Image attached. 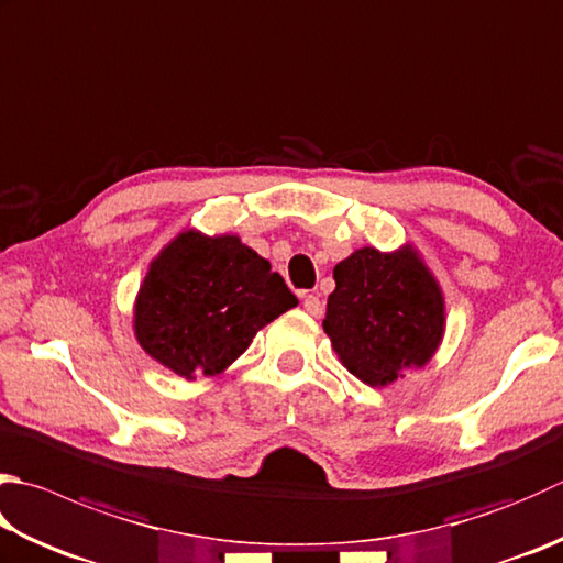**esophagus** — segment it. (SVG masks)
<instances>
[{
  "label": "esophagus",
  "instance_id": "esophagus-1",
  "mask_svg": "<svg viewBox=\"0 0 563 563\" xmlns=\"http://www.w3.org/2000/svg\"><path fill=\"white\" fill-rule=\"evenodd\" d=\"M303 309H306V313H311V316L318 318L323 313V303L316 294H303Z\"/></svg>",
  "mask_w": 563,
  "mask_h": 563
}]
</instances>
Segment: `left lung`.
I'll use <instances>...</instances> for the list:
<instances>
[{"label": "left lung", "mask_w": 563, "mask_h": 563, "mask_svg": "<svg viewBox=\"0 0 563 563\" xmlns=\"http://www.w3.org/2000/svg\"><path fill=\"white\" fill-rule=\"evenodd\" d=\"M323 331L341 363L369 387L423 367L443 338V296L411 247L355 250L333 269Z\"/></svg>", "instance_id": "left-lung-1"}]
</instances>
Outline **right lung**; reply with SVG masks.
Wrapping results in <instances>:
<instances>
[{
	"label": "right lung",
	"mask_w": 563,
	"mask_h": 563,
	"mask_svg": "<svg viewBox=\"0 0 563 563\" xmlns=\"http://www.w3.org/2000/svg\"><path fill=\"white\" fill-rule=\"evenodd\" d=\"M299 303L272 264L238 235L186 230L146 272L134 333L176 375H218L245 353L260 328Z\"/></svg>",
	"instance_id": "add662e5"
}]
</instances>
